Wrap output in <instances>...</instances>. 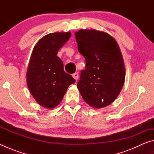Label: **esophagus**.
Returning <instances> with one entry per match:
<instances>
[{"label": "esophagus", "instance_id": "1", "mask_svg": "<svg viewBox=\"0 0 154 154\" xmlns=\"http://www.w3.org/2000/svg\"><path fill=\"white\" fill-rule=\"evenodd\" d=\"M72 77H73L75 80H77L78 78H79V75H78L77 72H75V73L72 74Z\"/></svg>", "mask_w": 154, "mask_h": 154}]
</instances>
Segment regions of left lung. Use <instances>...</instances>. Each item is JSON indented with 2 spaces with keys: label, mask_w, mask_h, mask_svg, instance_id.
<instances>
[{
  "label": "left lung",
  "mask_w": 154,
  "mask_h": 154,
  "mask_svg": "<svg viewBox=\"0 0 154 154\" xmlns=\"http://www.w3.org/2000/svg\"><path fill=\"white\" fill-rule=\"evenodd\" d=\"M75 35L78 50L86 62L78 89L92 107H105L118 97L125 82L126 70L120 49L113 36L103 31L82 29Z\"/></svg>",
  "instance_id": "obj_1"
}]
</instances>
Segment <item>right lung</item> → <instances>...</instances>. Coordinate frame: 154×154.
Returning <instances> with one entry per match:
<instances>
[{"mask_svg": "<svg viewBox=\"0 0 154 154\" xmlns=\"http://www.w3.org/2000/svg\"><path fill=\"white\" fill-rule=\"evenodd\" d=\"M71 33L54 32L44 36L34 48L28 63L26 82L38 105L48 109L58 105L67 88L75 80L64 71L58 51L71 37Z\"/></svg>", "mask_w": 154, "mask_h": 154, "instance_id": "obj_1", "label": "right lung"}]
</instances>
